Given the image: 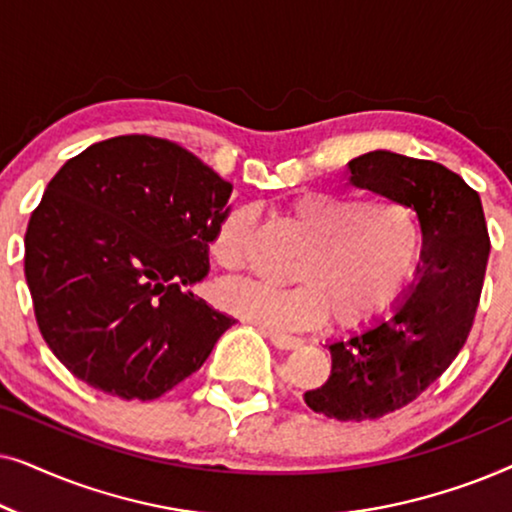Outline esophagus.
I'll return each instance as SVG.
<instances>
[{
	"instance_id": "34e87169",
	"label": "esophagus",
	"mask_w": 512,
	"mask_h": 512,
	"mask_svg": "<svg viewBox=\"0 0 512 512\" xmlns=\"http://www.w3.org/2000/svg\"><path fill=\"white\" fill-rule=\"evenodd\" d=\"M268 335V340L275 345L277 349H298L303 342H300V338H293V335H286V333H275V331H268L265 333Z\"/></svg>"
}]
</instances>
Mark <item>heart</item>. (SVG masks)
<instances>
[{
  "instance_id": "heart-1",
  "label": "heart",
  "mask_w": 512,
  "mask_h": 512,
  "mask_svg": "<svg viewBox=\"0 0 512 512\" xmlns=\"http://www.w3.org/2000/svg\"><path fill=\"white\" fill-rule=\"evenodd\" d=\"M289 219L310 237L293 268L296 284L223 282L214 293L221 310L275 331L328 317L335 328L359 331L394 310L422 256V230L408 205L305 191L289 202ZM254 223L251 207H233L216 221L207 251L219 268H242Z\"/></svg>"
}]
</instances>
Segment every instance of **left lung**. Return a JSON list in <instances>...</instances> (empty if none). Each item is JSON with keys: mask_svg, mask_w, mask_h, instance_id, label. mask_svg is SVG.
I'll list each match as a JSON object with an SVG mask.
<instances>
[{"mask_svg": "<svg viewBox=\"0 0 512 512\" xmlns=\"http://www.w3.org/2000/svg\"><path fill=\"white\" fill-rule=\"evenodd\" d=\"M347 167L352 186L415 209L424 235L419 282L389 319L328 345L331 375L303 396L328 419L363 422L415 401L457 359L478 312L492 244L478 191L445 165L370 151Z\"/></svg>", "mask_w": 512, "mask_h": 512, "instance_id": "left-lung-1", "label": "left lung"}]
</instances>
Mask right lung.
Listing matches in <instances>:
<instances>
[{
    "label": "right lung",
    "mask_w": 512,
    "mask_h": 512,
    "mask_svg": "<svg viewBox=\"0 0 512 512\" xmlns=\"http://www.w3.org/2000/svg\"><path fill=\"white\" fill-rule=\"evenodd\" d=\"M233 186L170 139L123 135L69 158L25 233V279L51 352L97 391L153 401L235 324L191 289Z\"/></svg>",
    "instance_id": "add662e5"
}]
</instances>
